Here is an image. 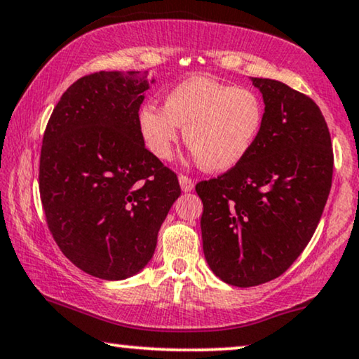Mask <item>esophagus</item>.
<instances>
[{"label": "esophagus", "instance_id": "34e87169", "mask_svg": "<svg viewBox=\"0 0 359 359\" xmlns=\"http://www.w3.org/2000/svg\"><path fill=\"white\" fill-rule=\"evenodd\" d=\"M178 181H180L181 189H183L184 193H189V191L194 189V181L191 180V178H188V176H186V175H180L178 176Z\"/></svg>", "mask_w": 359, "mask_h": 359}]
</instances>
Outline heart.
<instances>
[{"instance_id":"1","label":"heart","mask_w":359,"mask_h":359,"mask_svg":"<svg viewBox=\"0 0 359 359\" xmlns=\"http://www.w3.org/2000/svg\"><path fill=\"white\" fill-rule=\"evenodd\" d=\"M265 109L257 92L249 87L189 77L165 95L163 109L143 105L138 130L151 155L168 160L184 128L191 155L212 173L241 165L257 143Z\"/></svg>"}]
</instances>
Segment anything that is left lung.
I'll return each instance as SVG.
<instances>
[{"instance_id":"1","label":"left lung","mask_w":359,"mask_h":359,"mask_svg":"<svg viewBox=\"0 0 359 359\" xmlns=\"http://www.w3.org/2000/svg\"><path fill=\"white\" fill-rule=\"evenodd\" d=\"M250 81L265 105L257 143L236 168L196 184L204 257L236 287L271 282L295 262L318 226L333 176L318 105L283 82Z\"/></svg>"}]
</instances>
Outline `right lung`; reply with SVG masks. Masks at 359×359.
Returning <instances> with one entry per match:
<instances>
[{"label": "right lung", "instance_id": "add662e5", "mask_svg": "<svg viewBox=\"0 0 359 359\" xmlns=\"http://www.w3.org/2000/svg\"><path fill=\"white\" fill-rule=\"evenodd\" d=\"M148 72H95L64 92L46 127L39 193L59 249L88 276L123 280L150 262L181 194L145 148L138 110Z\"/></svg>", "mask_w": 359, "mask_h": 359}]
</instances>
